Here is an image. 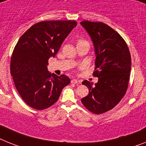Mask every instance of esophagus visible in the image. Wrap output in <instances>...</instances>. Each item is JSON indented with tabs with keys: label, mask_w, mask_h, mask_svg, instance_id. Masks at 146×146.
I'll return each instance as SVG.
<instances>
[{
	"label": "esophagus",
	"mask_w": 146,
	"mask_h": 146,
	"mask_svg": "<svg viewBox=\"0 0 146 146\" xmlns=\"http://www.w3.org/2000/svg\"><path fill=\"white\" fill-rule=\"evenodd\" d=\"M79 82V80L76 79H73L71 80V83H73V84H77V83Z\"/></svg>",
	"instance_id": "obj_1"
}]
</instances>
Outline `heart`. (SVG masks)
<instances>
[{
    "label": "heart",
    "mask_w": 146,
    "mask_h": 146,
    "mask_svg": "<svg viewBox=\"0 0 146 146\" xmlns=\"http://www.w3.org/2000/svg\"><path fill=\"white\" fill-rule=\"evenodd\" d=\"M82 41H82V40H81V41H79V42H82ZM79 42H78V43H79Z\"/></svg>",
    "instance_id": "b5f03b06"
}]
</instances>
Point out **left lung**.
Instances as JSON below:
<instances>
[{
	"label": "left lung",
	"mask_w": 146,
	"mask_h": 146,
	"mask_svg": "<svg viewBox=\"0 0 146 146\" xmlns=\"http://www.w3.org/2000/svg\"><path fill=\"white\" fill-rule=\"evenodd\" d=\"M90 35L96 55L94 75L98 82L82 84L89 94L82 102L90 112L100 114L114 108L125 94L131 70L128 45L121 35L102 22L84 21L80 23Z\"/></svg>",
	"instance_id": "1"
}]
</instances>
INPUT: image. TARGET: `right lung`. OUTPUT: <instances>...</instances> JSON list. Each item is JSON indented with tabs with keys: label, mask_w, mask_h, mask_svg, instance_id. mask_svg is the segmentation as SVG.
<instances>
[{
	"label": "right lung",
	"mask_w": 146,
	"mask_h": 146,
	"mask_svg": "<svg viewBox=\"0 0 146 146\" xmlns=\"http://www.w3.org/2000/svg\"><path fill=\"white\" fill-rule=\"evenodd\" d=\"M76 25L74 21L39 22L27 29L15 45L11 58V75L22 100L33 108H48L70 82L67 76L50 73L46 66Z\"/></svg>",
	"instance_id": "right-lung-1"
}]
</instances>
